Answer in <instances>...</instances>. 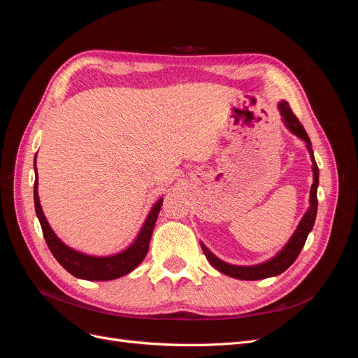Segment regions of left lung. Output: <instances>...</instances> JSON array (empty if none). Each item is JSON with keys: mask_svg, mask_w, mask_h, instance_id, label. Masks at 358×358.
<instances>
[{"mask_svg": "<svg viewBox=\"0 0 358 358\" xmlns=\"http://www.w3.org/2000/svg\"><path fill=\"white\" fill-rule=\"evenodd\" d=\"M278 107H279L280 116H282L284 124L287 125V128L289 129L292 134H296L297 137H300L303 142L306 143V148L309 149L310 159H312V170H313V183L310 187V199H309L310 208L308 209L305 216L301 218V221L297 227V230L294 231V234L291 236V239L284 246L282 251L276 254L272 259H268V262L262 263V264H257V266H233V264H229V263H224L222 259H220L218 257H215L208 248H206L203 243H200L206 258L209 259V263L216 270H220L221 273L229 275V276L236 278V279L258 280V279L272 278V276H276V275H280L282 272H285V270L296 262V258L299 257L301 248L305 246L308 234L313 229V224H315V218H317V210H318L317 188H318L320 170H318V166L315 162V158H313L310 138H309L308 133L305 131V128H303V125L300 124L299 119L296 117V115L292 113V110L289 109V104L287 101H280Z\"/></svg>", "mask_w": 358, "mask_h": 358, "instance_id": "1", "label": "left lung"}]
</instances>
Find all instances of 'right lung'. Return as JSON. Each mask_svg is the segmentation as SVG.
I'll return each instance as SVG.
<instances>
[{
	"mask_svg": "<svg viewBox=\"0 0 358 358\" xmlns=\"http://www.w3.org/2000/svg\"><path fill=\"white\" fill-rule=\"evenodd\" d=\"M37 187H38V182H37V170H36L34 204H36L37 218L40 221L43 236H45V241L50 249V252L69 273L86 280H112L133 272V270L143 262V258L148 254L150 236H152V231H154V227L162 204V199H159L154 204V208L150 209L142 230H140L137 239L133 242L131 246H128L125 251L115 255L92 257V255H86V254L74 251V249L69 248L66 243H62L59 237H57V234L53 233L45 213L41 210Z\"/></svg>",
	"mask_w": 358,
	"mask_h": 358,
	"instance_id": "add662e5",
	"label": "right lung"
}]
</instances>
